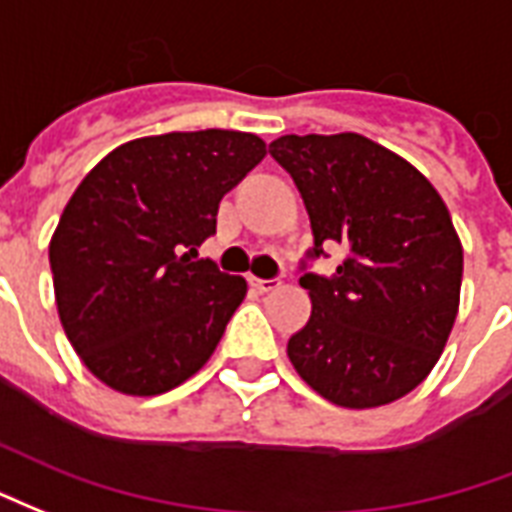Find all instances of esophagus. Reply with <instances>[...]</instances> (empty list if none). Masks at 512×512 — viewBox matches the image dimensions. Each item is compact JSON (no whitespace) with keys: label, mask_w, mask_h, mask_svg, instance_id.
Returning a JSON list of instances; mask_svg holds the SVG:
<instances>
[{"label":"esophagus","mask_w":512,"mask_h":512,"mask_svg":"<svg viewBox=\"0 0 512 512\" xmlns=\"http://www.w3.org/2000/svg\"><path fill=\"white\" fill-rule=\"evenodd\" d=\"M251 286L256 292H272V289L281 286V281H278V278H253L251 275Z\"/></svg>","instance_id":"obj_1"}]
</instances>
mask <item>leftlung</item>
I'll return each mask as SVG.
<instances>
[{
  "label": "left lung",
  "mask_w": 512,
  "mask_h": 512,
  "mask_svg": "<svg viewBox=\"0 0 512 512\" xmlns=\"http://www.w3.org/2000/svg\"><path fill=\"white\" fill-rule=\"evenodd\" d=\"M270 155L305 201L308 256L346 248L335 275L300 278L311 319L286 346L294 371L346 409L393 404L431 374L458 313L464 248L445 201L360 133L281 136Z\"/></svg>",
  "instance_id": "obj_1"
}]
</instances>
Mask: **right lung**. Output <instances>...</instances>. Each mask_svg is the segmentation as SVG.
Wrapping results in <instances>:
<instances>
[{
	"label": "right lung",
	"instance_id": "add662e5",
	"mask_svg": "<svg viewBox=\"0 0 512 512\" xmlns=\"http://www.w3.org/2000/svg\"><path fill=\"white\" fill-rule=\"evenodd\" d=\"M264 155L240 130L163 133L81 179L48 261L67 341L111 390L169 393L212 357L248 283L187 251L215 234L220 199Z\"/></svg>",
	"mask_w": 512,
	"mask_h": 512
}]
</instances>
